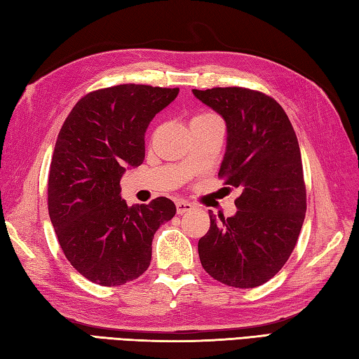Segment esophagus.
Here are the masks:
<instances>
[{
    "label": "esophagus",
    "instance_id": "esophagus-1",
    "mask_svg": "<svg viewBox=\"0 0 359 359\" xmlns=\"http://www.w3.org/2000/svg\"><path fill=\"white\" fill-rule=\"evenodd\" d=\"M195 209V204L190 203L187 200H178L177 201V212L178 215H182V214H187V212L194 210Z\"/></svg>",
    "mask_w": 359,
    "mask_h": 359
}]
</instances>
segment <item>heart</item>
<instances>
[{
  "label": "heart",
  "mask_w": 359,
  "mask_h": 359,
  "mask_svg": "<svg viewBox=\"0 0 359 359\" xmlns=\"http://www.w3.org/2000/svg\"><path fill=\"white\" fill-rule=\"evenodd\" d=\"M206 116H212V114H200V116H196L195 119H200V118H206Z\"/></svg>",
  "instance_id": "b5f03b06"
}]
</instances>
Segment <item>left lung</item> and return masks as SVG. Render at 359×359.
Here are the masks:
<instances>
[{
    "label": "left lung",
    "instance_id": "8db88e82",
    "mask_svg": "<svg viewBox=\"0 0 359 359\" xmlns=\"http://www.w3.org/2000/svg\"><path fill=\"white\" fill-rule=\"evenodd\" d=\"M228 130L218 177L238 187L236 215L209 212L198 241L203 268L215 280L254 288L280 271L302 229L306 194L301 150L287 113L266 94L229 86L194 90Z\"/></svg>",
    "mask_w": 359,
    "mask_h": 359
}]
</instances>
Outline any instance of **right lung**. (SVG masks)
<instances>
[{"label":"right lung","mask_w":359,"mask_h":359,"mask_svg":"<svg viewBox=\"0 0 359 359\" xmlns=\"http://www.w3.org/2000/svg\"><path fill=\"white\" fill-rule=\"evenodd\" d=\"M178 93L135 83L88 93L58 133L48 180L49 218L71 265L102 287L137 279L150 265L155 232L177 214L165 196L128 206L121 178L142 164L149 123Z\"/></svg>","instance_id":"obj_1"}]
</instances>
